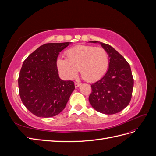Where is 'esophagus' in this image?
<instances>
[{"label": "esophagus", "instance_id": "1", "mask_svg": "<svg viewBox=\"0 0 156 156\" xmlns=\"http://www.w3.org/2000/svg\"><path fill=\"white\" fill-rule=\"evenodd\" d=\"M81 83H75V88H77L79 87V86H81Z\"/></svg>", "mask_w": 156, "mask_h": 156}]
</instances>
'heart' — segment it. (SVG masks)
<instances>
[{
	"instance_id": "b5f03b06",
	"label": "heart",
	"mask_w": 156,
	"mask_h": 156,
	"mask_svg": "<svg viewBox=\"0 0 156 156\" xmlns=\"http://www.w3.org/2000/svg\"><path fill=\"white\" fill-rule=\"evenodd\" d=\"M66 55L67 58L56 60L59 72L66 79H73L79 69L86 81H96L105 74L109 65L107 52L100 47L79 45L67 50Z\"/></svg>"
}]
</instances>
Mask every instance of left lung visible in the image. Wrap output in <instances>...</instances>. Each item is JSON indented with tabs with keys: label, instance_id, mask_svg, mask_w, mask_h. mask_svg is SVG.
I'll return each instance as SVG.
<instances>
[{
	"label": "left lung",
	"instance_id": "8db88e82",
	"mask_svg": "<svg viewBox=\"0 0 156 156\" xmlns=\"http://www.w3.org/2000/svg\"><path fill=\"white\" fill-rule=\"evenodd\" d=\"M109 57V65L101 79L92 84L89 102L96 111L105 115L120 112L129 103L133 88V78L129 64L111 45L98 41Z\"/></svg>",
	"mask_w": 156,
	"mask_h": 156
}]
</instances>
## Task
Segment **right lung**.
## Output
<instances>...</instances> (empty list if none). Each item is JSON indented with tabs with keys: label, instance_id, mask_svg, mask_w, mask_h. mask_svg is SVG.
<instances>
[{
	"label": "right lung",
	"instance_id": "right-lung-1",
	"mask_svg": "<svg viewBox=\"0 0 156 156\" xmlns=\"http://www.w3.org/2000/svg\"><path fill=\"white\" fill-rule=\"evenodd\" d=\"M71 43L45 44L23 62L18 79L19 90L23 103L33 115L55 116L66 105L75 84L59 77L56 60Z\"/></svg>",
	"mask_w": 156,
	"mask_h": 156
}]
</instances>
